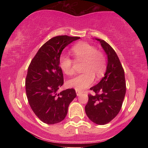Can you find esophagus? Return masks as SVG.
Here are the masks:
<instances>
[{"label": "esophagus", "mask_w": 148, "mask_h": 148, "mask_svg": "<svg viewBox=\"0 0 148 148\" xmlns=\"http://www.w3.org/2000/svg\"><path fill=\"white\" fill-rule=\"evenodd\" d=\"M76 95L77 96H80L81 94H82V92L79 91V90H76Z\"/></svg>", "instance_id": "esophagus-1"}]
</instances>
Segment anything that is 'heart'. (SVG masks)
<instances>
[{
	"mask_svg": "<svg viewBox=\"0 0 148 148\" xmlns=\"http://www.w3.org/2000/svg\"><path fill=\"white\" fill-rule=\"evenodd\" d=\"M76 61H84L82 74L69 79L67 84L69 87L76 90L82 91L92 84L95 76L100 79L106 69V58L102 52L97 50L93 45L87 42H79L72 49ZM74 61L65 55H62L59 59V66L64 74L72 75Z\"/></svg>",
	"mask_w": 148,
	"mask_h": 148,
	"instance_id": "b5f03b06",
	"label": "heart"
}]
</instances>
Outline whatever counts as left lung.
Here are the masks:
<instances>
[{
    "instance_id": "left-lung-1",
    "label": "left lung",
    "mask_w": 148,
    "mask_h": 148,
    "mask_svg": "<svg viewBox=\"0 0 148 148\" xmlns=\"http://www.w3.org/2000/svg\"><path fill=\"white\" fill-rule=\"evenodd\" d=\"M100 42L108 58L106 71L99 84L90 88L95 95H88L85 111L88 118L97 125H106L115 118L121 109L125 93V72L118 55L104 40Z\"/></svg>"
}]
</instances>
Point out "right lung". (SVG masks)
Segmentation results:
<instances>
[{"label": "right lung", "instance_id": "add662e5", "mask_svg": "<svg viewBox=\"0 0 148 148\" xmlns=\"http://www.w3.org/2000/svg\"><path fill=\"white\" fill-rule=\"evenodd\" d=\"M79 37L60 35L50 39L33 58L25 79V92L33 111L41 121L53 125L62 121L69 103L76 97L75 90H58L64 84L59 66L62 50Z\"/></svg>", "mask_w": 148, "mask_h": 148}]
</instances>
